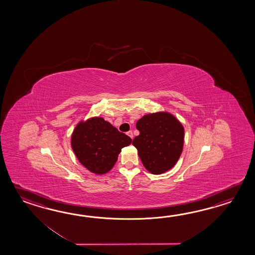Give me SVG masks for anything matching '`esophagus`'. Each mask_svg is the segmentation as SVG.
I'll return each mask as SVG.
<instances>
[{
	"instance_id": "esophagus-1",
	"label": "esophagus",
	"mask_w": 255,
	"mask_h": 255,
	"mask_svg": "<svg viewBox=\"0 0 255 255\" xmlns=\"http://www.w3.org/2000/svg\"><path fill=\"white\" fill-rule=\"evenodd\" d=\"M127 135H128L129 137H131V138L133 139V136H134V135H133V132H132V131H128V132H127Z\"/></svg>"
}]
</instances>
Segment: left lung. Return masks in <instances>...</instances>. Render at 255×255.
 <instances>
[{"label": "left lung", "instance_id": "1", "mask_svg": "<svg viewBox=\"0 0 255 255\" xmlns=\"http://www.w3.org/2000/svg\"><path fill=\"white\" fill-rule=\"evenodd\" d=\"M139 135L133 139L144 167L153 174H161L174 167L184 142L183 126L174 116L158 112L144 116L136 122Z\"/></svg>", "mask_w": 255, "mask_h": 255}]
</instances>
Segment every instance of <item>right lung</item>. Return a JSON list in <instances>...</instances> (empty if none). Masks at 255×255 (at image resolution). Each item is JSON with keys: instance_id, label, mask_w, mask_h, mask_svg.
Returning a JSON list of instances; mask_svg holds the SVG:
<instances>
[{"instance_id": "add662e5", "label": "right lung", "mask_w": 255, "mask_h": 255, "mask_svg": "<svg viewBox=\"0 0 255 255\" xmlns=\"http://www.w3.org/2000/svg\"><path fill=\"white\" fill-rule=\"evenodd\" d=\"M132 139L102 118L80 122L73 132L71 145L76 157L93 173L105 174L113 168L119 154Z\"/></svg>"}]
</instances>
